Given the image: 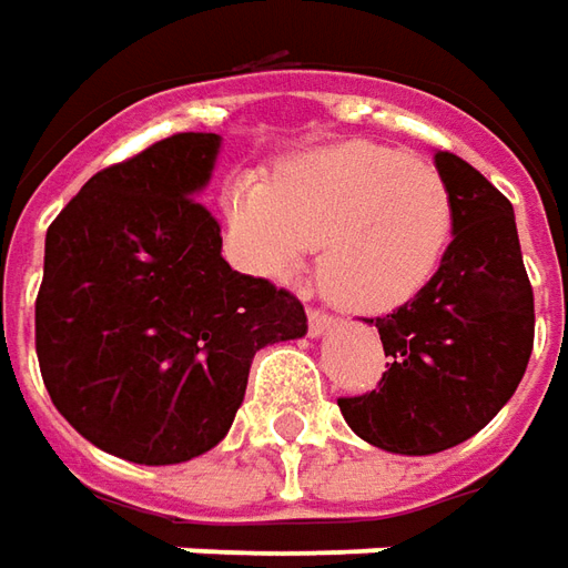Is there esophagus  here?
<instances>
[{"label": "esophagus", "mask_w": 568, "mask_h": 568, "mask_svg": "<svg viewBox=\"0 0 568 568\" xmlns=\"http://www.w3.org/2000/svg\"><path fill=\"white\" fill-rule=\"evenodd\" d=\"M333 326H335V320L329 314H323V311H311V314H307V333H311V338L326 335Z\"/></svg>", "instance_id": "obj_1"}]
</instances>
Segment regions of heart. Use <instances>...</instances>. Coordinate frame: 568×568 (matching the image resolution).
<instances>
[{
    "instance_id": "1",
    "label": "heart",
    "mask_w": 568,
    "mask_h": 568,
    "mask_svg": "<svg viewBox=\"0 0 568 568\" xmlns=\"http://www.w3.org/2000/svg\"><path fill=\"white\" fill-rule=\"evenodd\" d=\"M223 207L235 252L257 276L295 280L320 245V288L351 314L416 298L454 235L445 176L376 142L298 154L276 180L242 173Z\"/></svg>"
}]
</instances>
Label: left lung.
I'll use <instances>...</instances> for the list:
<instances>
[{
    "label": "left lung",
    "mask_w": 568,
    "mask_h": 568,
    "mask_svg": "<svg viewBox=\"0 0 568 568\" xmlns=\"http://www.w3.org/2000/svg\"><path fill=\"white\" fill-rule=\"evenodd\" d=\"M435 171L454 199L445 261L416 298L376 316L392 357L379 392L338 400L357 438L404 457L438 454L485 429L526 376L535 342L513 204L457 154L435 152Z\"/></svg>",
    "instance_id": "1"
}]
</instances>
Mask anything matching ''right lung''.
Listing matches in <instances>:
<instances>
[{
  "instance_id": "obj_1",
  "label": "right lung",
  "mask_w": 568,
  "mask_h": 568,
  "mask_svg": "<svg viewBox=\"0 0 568 568\" xmlns=\"http://www.w3.org/2000/svg\"><path fill=\"white\" fill-rule=\"evenodd\" d=\"M217 133H176L105 168L45 233L37 357L58 414L90 445L145 466L226 438L254 354L301 338L295 295L223 261L199 202Z\"/></svg>"
}]
</instances>
